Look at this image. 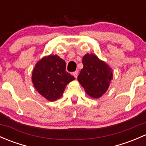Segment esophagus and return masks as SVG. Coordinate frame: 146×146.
Returning <instances> with one entry per match:
<instances>
[{
  "label": "esophagus",
  "instance_id": "esophagus-1",
  "mask_svg": "<svg viewBox=\"0 0 146 146\" xmlns=\"http://www.w3.org/2000/svg\"><path fill=\"white\" fill-rule=\"evenodd\" d=\"M73 76H74V77L76 78L78 77V71H75L74 73H73Z\"/></svg>",
  "mask_w": 146,
  "mask_h": 146
}]
</instances>
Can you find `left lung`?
<instances>
[{
    "label": "left lung",
    "mask_w": 146,
    "mask_h": 146,
    "mask_svg": "<svg viewBox=\"0 0 146 146\" xmlns=\"http://www.w3.org/2000/svg\"><path fill=\"white\" fill-rule=\"evenodd\" d=\"M82 64L83 68L78 76V80L90 96L99 98L110 86L112 79L111 69L94 54L84 56Z\"/></svg>",
    "instance_id": "obj_1"
}]
</instances>
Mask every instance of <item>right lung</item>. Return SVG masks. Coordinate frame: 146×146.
I'll list each match as a JSON object with an SVG mask.
<instances>
[{"label": "right lung", "instance_id": "obj_1", "mask_svg": "<svg viewBox=\"0 0 146 146\" xmlns=\"http://www.w3.org/2000/svg\"><path fill=\"white\" fill-rule=\"evenodd\" d=\"M74 79L66 71V62L57 55L44 57L36 64L32 72L35 88L49 101L61 98L66 85Z\"/></svg>", "mask_w": 146, "mask_h": 146}]
</instances>
